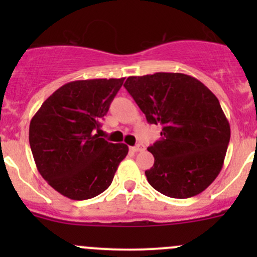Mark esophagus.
<instances>
[{
	"label": "esophagus",
	"instance_id": "1",
	"mask_svg": "<svg viewBox=\"0 0 257 257\" xmlns=\"http://www.w3.org/2000/svg\"><path fill=\"white\" fill-rule=\"evenodd\" d=\"M144 149H145L144 145H142V144L136 145V147H131V150H132V152H134V153L142 152V150H144Z\"/></svg>",
	"mask_w": 257,
	"mask_h": 257
}]
</instances>
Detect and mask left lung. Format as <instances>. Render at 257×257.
<instances>
[{
	"label": "left lung",
	"mask_w": 257,
	"mask_h": 257,
	"mask_svg": "<svg viewBox=\"0 0 257 257\" xmlns=\"http://www.w3.org/2000/svg\"><path fill=\"white\" fill-rule=\"evenodd\" d=\"M124 87L145 114L162 126L148 148L154 165L145 170L159 193L186 199L205 190L224 164L230 124L219 99L200 80L183 73L128 77Z\"/></svg>",
	"instance_id": "left-lung-1"
}]
</instances>
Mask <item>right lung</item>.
Segmentation results:
<instances>
[{
  "label": "right lung",
  "mask_w": 257,
  "mask_h": 257,
  "mask_svg": "<svg viewBox=\"0 0 257 257\" xmlns=\"http://www.w3.org/2000/svg\"><path fill=\"white\" fill-rule=\"evenodd\" d=\"M124 78L74 80L43 102L30 123V145L42 178L66 198L87 200L112 184L128 145L94 134Z\"/></svg>",
  "instance_id": "1"
}]
</instances>
